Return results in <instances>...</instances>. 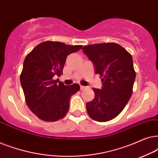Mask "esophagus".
<instances>
[{
	"label": "esophagus",
	"instance_id": "obj_1",
	"mask_svg": "<svg viewBox=\"0 0 158 158\" xmlns=\"http://www.w3.org/2000/svg\"><path fill=\"white\" fill-rule=\"evenodd\" d=\"M86 88V87L85 86H83V85H81V90H84V89H85Z\"/></svg>",
	"mask_w": 158,
	"mask_h": 158
}]
</instances>
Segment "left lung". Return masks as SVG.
<instances>
[{
    "label": "left lung",
    "mask_w": 158,
    "mask_h": 158,
    "mask_svg": "<svg viewBox=\"0 0 158 158\" xmlns=\"http://www.w3.org/2000/svg\"><path fill=\"white\" fill-rule=\"evenodd\" d=\"M82 49L103 82L101 89L94 88L95 97L86 103L87 112L95 121L108 122L122 111L132 94L136 77L132 57L116 43L90 44Z\"/></svg>",
    "instance_id": "obj_1"
}]
</instances>
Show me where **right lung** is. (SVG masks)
Returning <instances> with one entry per match:
<instances>
[{
    "label": "right lung",
    "instance_id": "right-lung-1",
    "mask_svg": "<svg viewBox=\"0 0 158 158\" xmlns=\"http://www.w3.org/2000/svg\"><path fill=\"white\" fill-rule=\"evenodd\" d=\"M81 47L47 41L26 57L21 84L28 107L40 119L56 122L68 113L71 96L78 91L80 85H64L54 78L61 75L67 57Z\"/></svg>",
    "mask_w": 158,
    "mask_h": 158
}]
</instances>
